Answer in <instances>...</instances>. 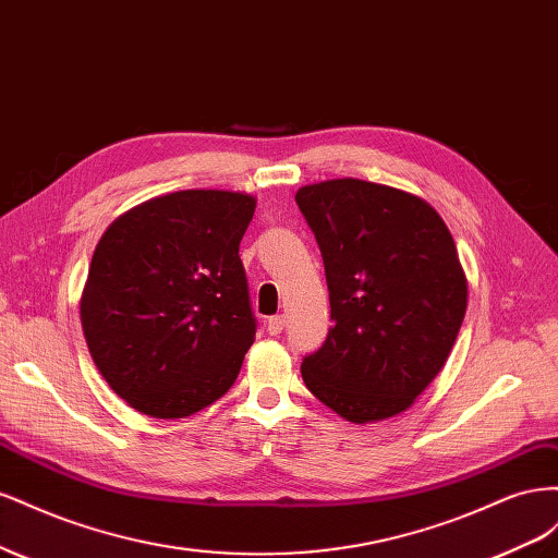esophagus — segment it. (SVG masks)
<instances>
[{"instance_id": "34e87169", "label": "esophagus", "mask_w": 558, "mask_h": 558, "mask_svg": "<svg viewBox=\"0 0 558 558\" xmlns=\"http://www.w3.org/2000/svg\"><path fill=\"white\" fill-rule=\"evenodd\" d=\"M283 326H286V316H281V314L267 318V332L269 335H279L283 330Z\"/></svg>"}]
</instances>
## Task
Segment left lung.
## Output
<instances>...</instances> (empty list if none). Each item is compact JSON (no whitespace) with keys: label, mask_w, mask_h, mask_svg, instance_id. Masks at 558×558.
<instances>
[{"label":"left lung","mask_w":558,"mask_h":558,"mask_svg":"<svg viewBox=\"0 0 558 558\" xmlns=\"http://www.w3.org/2000/svg\"><path fill=\"white\" fill-rule=\"evenodd\" d=\"M332 326L302 379L351 424L410 410L445 367L468 307L453 238L424 197L363 179L302 185Z\"/></svg>","instance_id":"obj_1"}]
</instances>
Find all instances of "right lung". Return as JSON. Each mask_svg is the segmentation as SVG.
I'll return each mask as SVG.
<instances>
[{"label": "right lung", "mask_w": 558, "mask_h": 558, "mask_svg": "<svg viewBox=\"0 0 558 558\" xmlns=\"http://www.w3.org/2000/svg\"><path fill=\"white\" fill-rule=\"evenodd\" d=\"M253 211L248 193L177 191L121 214L97 242L81 326L132 410L191 416L238 379L256 340L240 260Z\"/></svg>", "instance_id": "obj_1"}]
</instances>
